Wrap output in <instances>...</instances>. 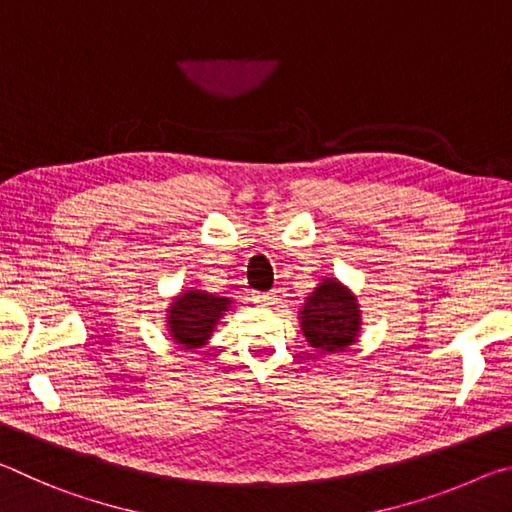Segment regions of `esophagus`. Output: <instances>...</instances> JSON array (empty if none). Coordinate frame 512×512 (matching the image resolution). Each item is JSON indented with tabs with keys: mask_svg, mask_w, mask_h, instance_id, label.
Instances as JSON below:
<instances>
[{
	"mask_svg": "<svg viewBox=\"0 0 512 512\" xmlns=\"http://www.w3.org/2000/svg\"><path fill=\"white\" fill-rule=\"evenodd\" d=\"M253 300L257 302V305H262V307H268V305H273V302H275V296H273V293L255 291V293H253Z\"/></svg>",
	"mask_w": 512,
	"mask_h": 512,
	"instance_id": "obj_1",
	"label": "esophagus"
}]
</instances>
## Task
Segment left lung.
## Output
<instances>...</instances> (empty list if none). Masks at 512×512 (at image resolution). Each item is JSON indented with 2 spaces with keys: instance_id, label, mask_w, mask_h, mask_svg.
Here are the masks:
<instances>
[{
  "instance_id": "left-lung-1",
  "label": "left lung",
  "mask_w": 512,
  "mask_h": 512,
  "mask_svg": "<svg viewBox=\"0 0 512 512\" xmlns=\"http://www.w3.org/2000/svg\"><path fill=\"white\" fill-rule=\"evenodd\" d=\"M302 332H305L311 348L323 352L343 350L354 343L361 325L357 298L339 282L325 280L305 302L300 311Z\"/></svg>"
}]
</instances>
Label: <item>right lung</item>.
I'll return each instance as SVG.
<instances>
[{
    "label": "right lung",
    "mask_w": 512,
    "mask_h": 512,
    "mask_svg": "<svg viewBox=\"0 0 512 512\" xmlns=\"http://www.w3.org/2000/svg\"><path fill=\"white\" fill-rule=\"evenodd\" d=\"M225 307H228V298H214L203 291L180 293L169 309V332L183 348H198L210 339Z\"/></svg>",
    "instance_id": "obj_1"
}]
</instances>
